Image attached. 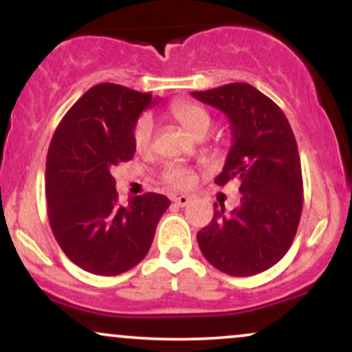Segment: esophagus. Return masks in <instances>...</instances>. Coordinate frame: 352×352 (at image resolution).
<instances>
[{
	"mask_svg": "<svg viewBox=\"0 0 352 352\" xmlns=\"http://www.w3.org/2000/svg\"><path fill=\"white\" fill-rule=\"evenodd\" d=\"M188 201H190V197L187 195H180L173 199V204L179 205V207H185V205H188Z\"/></svg>",
	"mask_w": 352,
	"mask_h": 352,
	"instance_id": "esophagus-1",
	"label": "esophagus"
}]
</instances>
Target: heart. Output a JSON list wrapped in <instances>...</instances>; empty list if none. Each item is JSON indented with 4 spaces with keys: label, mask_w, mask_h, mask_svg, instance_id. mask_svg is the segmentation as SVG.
<instances>
[{
    "label": "heart",
    "mask_w": 352,
    "mask_h": 352,
    "mask_svg": "<svg viewBox=\"0 0 352 352\" xmlns=\"http://www.w3.org/2000/svg\"><path fill=\"white\" fill-rule=\"evenodd\" d=\"M170 114L177 122H180L185 129L193 135L207 134L210 125H212V117H210L207 109L199 104L188 102V100H177L173 102ZM153 137V120L148 114L140 116L132 129V142L137 152H148L152 147ZM162 180L168 187L173 188H187L195 182V173L190 168L182 167L179 164H167L164 167Z\"/></svg>",
    "instance_id": "heart-1"
}]
</instances>
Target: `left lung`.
Segmentation results:
<instances>
[{"instance_id":"8db88e82","label":"left lung","mask_w":352,"mask_h":352,"mask_svg":"<svg viewBox=\"0 0 352 352\" xmlns=\"http://www.w3.org/2000/svg\"><path fill=\"white\" fill-rule=\"evenodd\" d=\"M232 124V148L215 179L240 182V205L215 204L212 221L197 233L210 265L232 276L266 272L292 246L302 210L300 153L286 116L246 82L192 92Z\"/></svg>"}]
</instances>
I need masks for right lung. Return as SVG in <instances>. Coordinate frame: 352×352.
Instances as JSON below:
<instances>
[{"label":"right lung","mask_w":352,"mask_h":352,"mask_svg":"<svg viewBox=\"0 0 352 352\" xmlns=\"http://www.w3.org/2000/svg\"><path fill=\"white\" fill-rule=\"evenodd\" d=\"M152 94L104 82L91 87L63 117L46 159L47 217L60 250L89 273L116 276L151 248L170 200L144 193L117 201V165L134 157L132 129Z\"/></svg>","instance_id":"obj_1"}]
</instances>
